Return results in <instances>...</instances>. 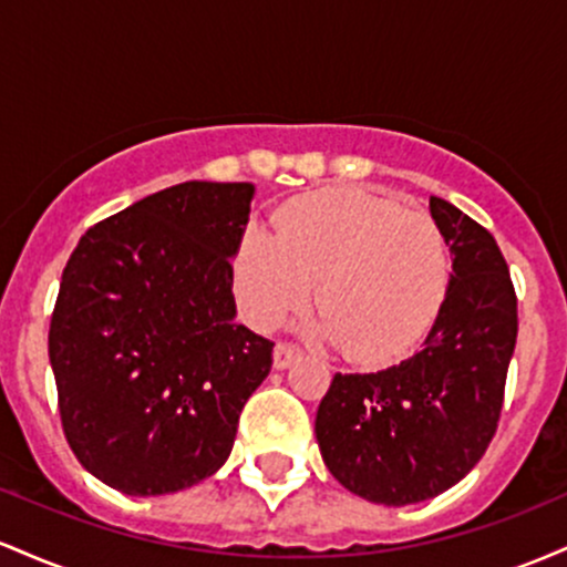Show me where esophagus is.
I'll return each instance as SVG.
<instances>
[{
  "label": "esophagus",
  "mask_w": 567,
  "mask_h": 567,
  "mask_svg": "<svg viewBox=\"0 0 567 567\" xmlns=\"http://www.w3.org/2000/svg\"><path fill=\"white\" fill-rule=\"evenodd\" d=\"M301 357V351H298V347H292V343H277L275 347V368L277 370H285L290 368L292 362Z\"/></svg>",
  "instance_id": "esophagus-1"
}]
</instances>
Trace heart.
<instances>
[{"mask_svg": "<svg viewBox=\"0 0 567 567\" xmlns=\"http://www.w3.org/2000/svg\"><path fill=\"white\" fill-rule=\"evenodd\" d=\"M277 229L275 237L250 226L234 258L252 324L275 328L317 282L315 333L349 360L389 362L419 341L447 279V245L432 216L336 186L292 202Z\"/></svg>", "mask_w": 567, "mask_h": 567, "instance_id": "heart-1", "label": "heart"}]
</instances>
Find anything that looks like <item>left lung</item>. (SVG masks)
Instances as JSON below:
<instances>
[{"label":"left lung","instance_id":"obj_1","mask_svg":"<svg viewBox=\"0 0 567 567\" xmlns=\"http://www.w3.org/2000/svg\"><path fill=\"white\" fill-rule=\"evenodd\" d=\"M429 210L453 275L424 347L379 373H336L315 421L330 474L386 506L440 496L474 470L517 343V296L493 234L440 197Z\"/></svg>","mask_w":567,"mask_h":567}]
</instances>
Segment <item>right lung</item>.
Returning <instances> with one entry per match:
<instances>
[{"instance_id":"add662e5","label":"right lung","mask_w":567,"mask_h":567,"mask_svg":"<svg viewBox=\"0 0 567 567\" xmlns=\"http://www.w3.org/2000/svg\"><path fill=\"white\" fill-rule=\"evenodd\" d=\"M252 184L186 181L90 226L50 320L63 434L127 496L184 491L229 458L269 338L234 322Z\"/></svg>"}]
</instances>
